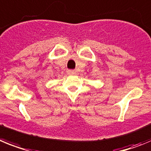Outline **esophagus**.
Instances as JSON below:
<instances>
[{
	"instance_id": "esophagus-1",
	"label": "esophagus",
	"mask_w": 151,
	"mask_h": 151,
	"mask_svg": "<svg viewBox=\"0 0 151 151\" xmlns=\"http://www.w3.org/2000/svg\"><path fill=\"white\" fill-rule=\"evenodd\" d=\"M68 74H69V75H74V74H76V71L73 70H68Z\"/></svg>"
}]
</instances>
